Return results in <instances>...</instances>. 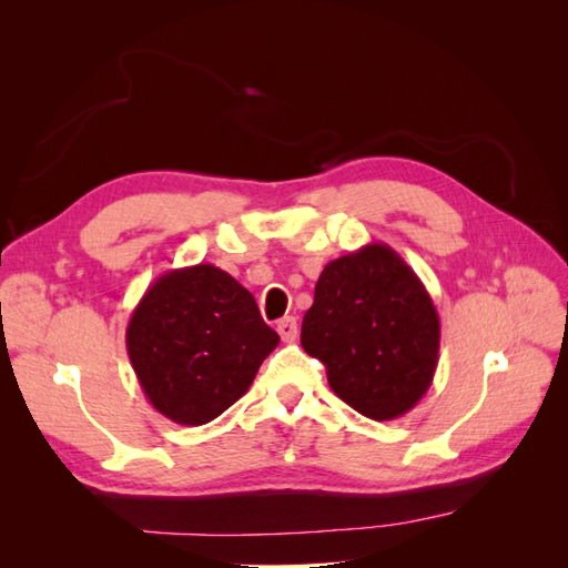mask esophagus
<instances>
[{
	"instance_id": "esophagus-1",
	"label": "esophagus",
	"mask_w": 568,
	"mask_h": 568,
	"mask_svg": "<svg viewBox=\"0 0 568 568\" xmlns=\"http://www.w3.org/2000/svg\"><path fill=\"white\" fill-rule=\"evenodd\" d=\"M277 332L280 336L286 341V343H294L296 336H298V324H296V317H284L277 322Z\"/></svg>"
}]
</instances>
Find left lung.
Masks as SVG:
<instances>
[{
	"label": "left lung",
	"mask_w": 568,
	"mask_h": 568,
	"mask_svg": "<svg viewBox=\"0 0 568 568\" xmlns=\"http://www.w3.org/2000/svg\"><path fill=\"white\" fill-rule=\"evenodd\" d=\"M301 346L322 359L343 403L388 422L432 386L440 320L415 270L388 244H367L324 265Z\"/></svg>",
	"instance_id": "left-lung-1"
}]
</instances>
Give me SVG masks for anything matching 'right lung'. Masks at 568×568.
<instances>
[{
  "label": "right lung",
  "mask_w": 568,
  "mask_h": 568,
  "mask_svg": "<svg viewBox=\"0 0 568 568\" xmlns=\"http://www.w3.org/2000/svg\"><path fill=\"white\" fill-rule=\"evenodd\" d=\"M128 355L153 409L182 426L220 417L253 384L280 334L248 288L211 263L163 272L136 303Z\"/></svg>",
  "instance_id": "obj_1"
}]
</instances>
